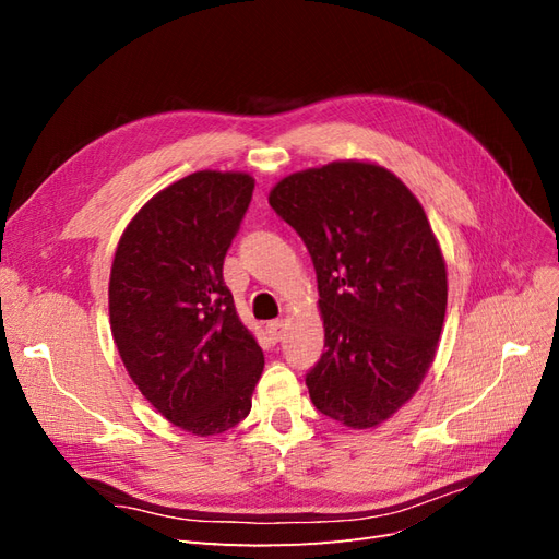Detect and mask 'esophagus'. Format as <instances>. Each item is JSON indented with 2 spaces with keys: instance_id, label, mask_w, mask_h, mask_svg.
<instances>
[{
  "instance_id": "1",
  "label": "esophagus",
  "mask_w": 559,
  "mask_h": 559,
  "mask_svg": "<svg viewBox=\"0 0 559 559\" xmlns=\"http://www.w3.org/2000/svg\"><path fill=\"white\" fill-rule=\"evenodd\" d=\"M265 331H267V335H270V341H273V343H280V341H282V335H284V321H282V319L267 321Z\"/></svg>"
}]
</instances>
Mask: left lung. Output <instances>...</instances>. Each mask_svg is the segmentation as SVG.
<instances>
[{"label": "left lung", "instance_id": "8db88e82", "mask_svg": "<svg viewBox=\"0 0 559 559\" xmlns=\"http://www.w3.org/2000/svg\"><path fill=\"white\" fill-rule=\"evenodd\" d=\"M267 200L314 263L326 347L306 376L314 408L376 427L417 392L441 337L448 277L429 218L399 177L357 160L284 177Z\"/></svg>", "mask_w": 559, "mask_h": 559}]
</instances>
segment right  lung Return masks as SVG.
<instances>
[{"label": "right lung", "instance_id": "add662e5", "mask_svg": "<svg viewBox=\"0 0 559 559\" xmlns=\"http://www.w3.org/2000/svg\"><path fill=\"white\" fill-rule=\"evenodd\" d=\"M251 193L242 173L175 181L134 214L111 265V333L128 376L165 419L195 436L240 425L263 370L224 282Z\"/></svg>", "mask_w": 559, "mask_h": 559}]
</instances>
